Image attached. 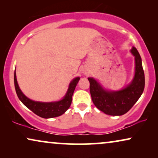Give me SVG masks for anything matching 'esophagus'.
<instances>
[{
	"label": "esophagus",
	"mask_w": 158,
	"mask_h": 158,
	"mask_svg": "<svg viewBox=\"0 0 158 158\" xmlns=\"http://www.w3.org/2000/svg\"><path fill=\"white\" fill-rule=\"evenodd\" d=\"M82 73H83L84 75H87L88 73V70L86 68H83V70H82Z\"/></svg>",
	"instance_id": "esophagus-1"
}]
</instances>
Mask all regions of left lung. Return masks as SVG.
<instances>
[{
	"instance_id": "obj_1",
	"label": "left lung",
	"mask_w": 158,
	"mask_h": 158,
	"mask_svg": "<svg viewBox=\"0 0 158 158\" xmlns=\"http://www.w3.org/2000/svg\"><path fill=\"white\" fill-rule=\"evenodd\" d=\"M135 57V75L131 83L118 90H109L94 77H88L93 103L97 109L111 116H121L128 112L142 96L144 88V73L137 49L132 47Z\"/></svg>"
}]
</instances>
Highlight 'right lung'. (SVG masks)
Returning a JSON list of instances; mask_svg holds the SVG:
<instances>
[{"label":"right lung","instance_id":"add662e5","mask_svg":"<svg viewBox=\"0 0 158 158\" xmlns=\"http://www.w3.org/2000/svg\"><path fill=\"white\" fill-rule=\"evenodd\" d=\"M80 80V77H76L69 84L68 90L64 96L61 100L53 102H40L31 100L25 96L19 88L16 79V70L14 72V85L17 96L19 100L25 105L28 109L33 111L36 115L44 118L57 117L63 114L72 103V97L75 88Z\"/></svg>","mask_w":158,"mask_h":158}]
</instances>
